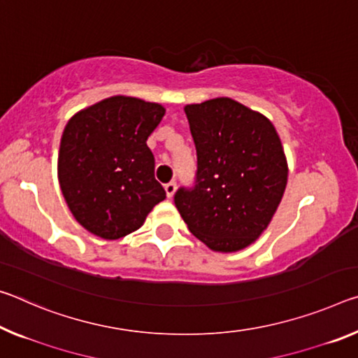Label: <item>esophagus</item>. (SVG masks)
I'll return each mask as SVG.
<instances>
[{"instance_id": "1", "label": "esophagus", "mask_w": 358, "mask_h": 358, "mask_svg": "<svg viewBox=\"0 0 358 358\" xmlns=\"http://www.w3.org/2000/svg\"><path fill=\"white\" fill-rule=\"evenodd\" d=\"M164 189H166V194H167L169 199H172L173 194H175V191H177V183H175V181H170V183H167L166 186H164Z\"/></svg>"}]
</instances>
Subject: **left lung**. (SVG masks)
<instances>
[{"label": "left lung", "instance_id": "left-lung-1", "mask_svg": "<svg viewBox=\"0 0 358 358\" xmlns=\"http://www.w3.org/2000/svg\"><path fill=\"white\" fill-rule=\"evenodd\" d=\"M197 151L196 186L175 192L188 229L213 252L252 245L285 192L288 164L268 117L218 97L185 106Z\"/></svg>", "mask_w": 358, "mask_h": 358}]
</instances>
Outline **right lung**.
<instances>
[{
    "label": "right lung",
    "instance_id": "add662e5",
    "mask_svg": "<svg viewBox=\"0 0 358 358\" xmlns=\"http://www.w3.org/2000/svg\"><path fill=\"white\" fill-rule=\"evenodd\" d=\"M166 108L115 95L66 122L57 173L68 208L83 228L106 241L137 231L166 199L146 145Z\"/></svg>",
    "mask_w": 358,
    "mask_h": 358
}]
</instances>
